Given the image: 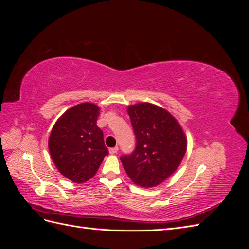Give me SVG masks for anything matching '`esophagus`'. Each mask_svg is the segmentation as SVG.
Here are the masks:
<instances>
[{
    "mask_svg": "<svg viewBox=\"0 0 249 249\" xmlns=\"http://www.w3.org/2000/svg\"><path fill=\"white\" fill-rule=\"evenodd\" d=\"M117 152H118V146L109 148V153H110L111 155H115V154H117Z\"/></svg>",
    "mask_w": 249,
    "mask_h": 249,
    "instance_id": "1",
    "label": "esophagus"
}]
</instances>
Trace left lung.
<instances>
[{"label":"left lung","mask_w":249,"mask_h":249,"mask_svg":"<svg viewBox=\"0 0 249 249\" xmlns=\"http://www.w3.org/2000/svg\"><path fill=\"white\" fill-rule=\"evenodd\" d=\"M136 147L120 157L126 175L143 188L163 183L177 170L187 150L182 126L168 111L149 103L127 107Z\"/></svg>","instance_id":"1"}]
</instances>
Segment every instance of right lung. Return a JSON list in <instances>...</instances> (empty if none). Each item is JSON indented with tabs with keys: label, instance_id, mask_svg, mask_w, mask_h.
I'll return each mask as SVG.
<instances>
[{
	"label": "right lung",
	"instance_id": "right-lung-1",
	"mask_svg": "<svg viewBox=\"0 0 249 249\" xmlns=\"http://www.w3.org/2000/svg\"><path fill=\"white\" fill-rule=\"evenodd\" d=\"M100 108L82 103L67 110L54 124L49 138V150L62 176L74 183L86 182L109 154L103 131L96 125Z\"/></svg>",
	"mask_w": 249,
	"mask_h": 249
}]
</instances>
